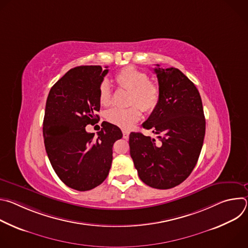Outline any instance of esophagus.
I'll return each instance as SVG.
<instances>
[{
  "instance_id": "esophagus-1",
  "label": "esophagus",
  "mask_w": 248,
  "mask_h": 248,
  "mask_svg": "<svg viewBox=\"0 0 248 248\" xmlns=\"http://www.w3.org/2000/svg\"><path fill=\"white\" fill-rule=\"evenodd\" d=\"M123 135H124V139H128V137H129V131H127V130H123Z\"/></svg>"
}]
</instances>
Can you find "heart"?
<instances>
[{
    "mask_svg": "<svg viewBox=\"0 0 248 248\" xmlns=\"http://www.w3.org/2000/svg\"><path fill=\"white\" fill-rule=\"evenodd\" d=\"M148 75L132 65L123 67L115 76L117 84L129 90L126 109L114 108L106 114V119L111 124L123 128H131L141 118V110L153 111L160 100L159 86L148 79ZM99 102L102 106H108L112 101V94L107 82H102L99 88Z\"/></svg>",
    "mask_w": 248,
    "mask_h": 248,
    "instance_id": "1",
    "label": "heart"
}]
</instances>
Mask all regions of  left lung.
I'll return each mask as SVG.
<instances>
[{"label": "left lung", "mask_w": 248, "mask_h": 248, "mask_svg": "<svg viewBox=\"0 0 248 248\" xmlns=\"http://www.w3.org/2000/svg\"><path fill=\"white\" fill-rule=\"evenodd\" d=\"M160 100L143 127L159 138L141 132L129 135L130 156L140 180L158 189L186 181L193 170L204 141L205 118L194 83L175 67L154 68Z\"/></svg>", "instance_id": "1"}]
</instances>
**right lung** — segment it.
<instances>
[{"instance_id":"add662e5","label":"right lung","mask_w":248,"mask_h":248,"mask_svg":"<svg viewBox=\"0 0 248 248\" xmlns=\"http://www.w3.org/2000/svg\"><path fill=\"white\" fill-rule=\"evenodd\" d=\"M108 72L101 65L72 68L53 85L46 102L43 136L48 158L60 180L78 191L106 180L113 145L123 137L122 130L107 122L96 137L85 130L99 120V88Z\"/></svg>"}]
</instances>
